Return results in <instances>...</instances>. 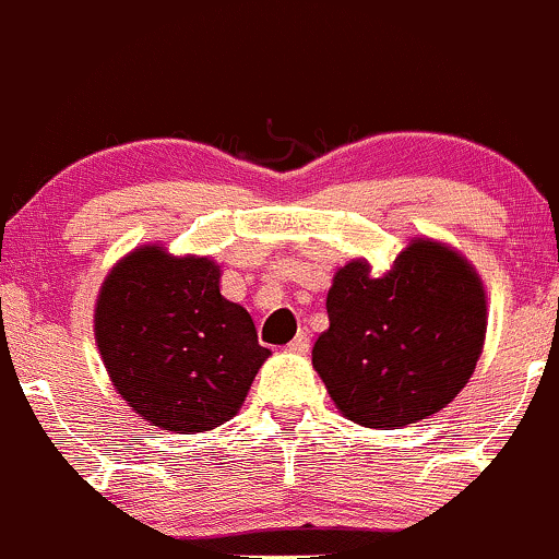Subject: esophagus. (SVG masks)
<instances>
[{
	"label": "esophagus",
	"instance_id": "1",
	"mask_svg": "<svg viewBox=\"0 0 559 559\" xmlns=\"http://www.w3.org/2000/svg\"><path fill=\"white\" fill-rule=\"evenodd\" d=\"M290 349L293 353H308V349H311V332H308V329H300L298 336L290 342Z\"/></svg>",
	"mask_w": 559,
	"mask_h": 559
}]
</instances>
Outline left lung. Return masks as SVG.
<instances>
[{
  "instance_id": "left-lung-1",
  "label": "left lung",
  "mask_w": 559,
  "mask_h": 559,
  "mask_svg": "<svg viewBox=\"0 0 559 559\" xmlns=\"http://www.w3.org/2000/svg\"><path fill=\"white\" fill-rule=\"evenodd\" d=\"M313 368L357 425L394 430L453 402L479 360L487 302L477 272L451 248L415 240L383 277L349 261L326 298Z\"/></svg>"
}]
</instances>
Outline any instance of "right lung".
I'll return each instance as SVG.
<instances>
[{
	"label": "right lung",
	"mask_w": 559,
	"mask_h": 559,
	"mask_svg": "<svg viewBox=\"0 0 559 559\" xmlns=\"http://www.w3.org/2000/svg\"><path fill=\"white\" fill-rule=\"evenodd\" d=\"M95 340L116 391L174 432L227 423L269 357L246 308L219 295L215 261L157 246L136 248L103 282Z\"/></svg>",
	"instance_id": "obj_1"
}]
</instances>
